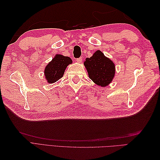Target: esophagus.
<instances>
[{
  "label": "esophagus",
  "mask_w": 160,
  "mask_h": 160,
  "mask_svg": "<svg viewBox=\"0 0 160 160\" xmlns=\"http://www.w3.org/2000/svg\"><path fill=\"white\" fill-rule=\"evenodd\" d=\"M76 60H77L78 62H82V58H77Z\"/></svg>",
  "instance_id": "esophagus-1"
}]
</instances>
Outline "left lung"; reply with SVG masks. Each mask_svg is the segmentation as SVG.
<instances>
[{
  "instance_id": "8db88e82",
  "label": "left lung",
  "mask_w": 160,
  "mask_h": 160,
  "mask_svg": "<svg viewBox=\"0 0 160 160\" xmlns=\"http://www.w3.org/2000/svg\"><path fill=\"white\" fill-rule=\"evenodd\" d=\"M84 65L90 79L98 86L107 87L113 79L115 64L100 50L96 51L91 57L87 58Z\"/></svg>"
}]
</instances>
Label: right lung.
I'll return each instance as SVG.
<instances>
[{"label": "right lung", "mask_w": 160, "mask_h": 160, "mask_svg": "<svg viewBox=\"0 0 160 160\" xmlns=\"http://www.w3.org/2000/svg\"><path fill=\"white\" fill-rule=\"evenodd\" d=\"M71 63L72 60L69 57L56 54L46 66L44 71L47 82L52 84L60 80L63 76L67 67Z\"/></svg>", "instance_id": "obj_1"}]
</instances>
